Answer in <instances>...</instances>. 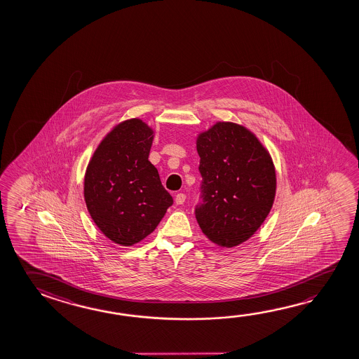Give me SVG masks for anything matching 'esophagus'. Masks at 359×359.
I'll use <instances>...</instances> for the list:
<instances>
[{
    "instance_id": "34e87169",
    "label": "esophagus",
    "mask_w": 359,
    "mask_h": 359,
    "mask_svg": "<svg viewBox=\"0 0 359 359\" xmlns=\"http://www.w3.org/2000/svg\"><path fill=\"white\" fill-rule=\"evenodd\" d=\"M185 199H187V195L182 194V193H179L175 196V203H177V205H182L185 203Z\"/></svg>"
}]
</instances>
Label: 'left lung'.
I'll return each instance as SVG.
<instances>
[{"label":"left lung","instance_id":"8db88e82","mask_svg":"<svg viewBox=\"0 0 359 359\" xmlns=\"http://www.w3.org/2000/svg\"><path fill=\"white\" fill-rule=\"evenodd\" d=\"M203 177L195 208L200 229L219 247L247 241L264 223L276 198V168L271 154L250 130L219 123L196 139Z\"/></svg>","mask_w":359,"mask_h":359}]
</instances>
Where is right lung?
Listing matches in <instances>:
<instances>
[{"mask_svg":"<svg viewBox=\"0 0 359 359\" xmlns=\"http://www.w3.org/2000/svg\"><path fill=\"white\" fill-rule=\"evenodd\" d=\"M154 130L140 118L118 123L90 160L83 198L94 223L110 241L130 247L151 234L172 205L149 161Z\"/></svg>","mask_w":359,"mask_h":359,"instance_id":"1","label":"right lung"}]
</instances>
